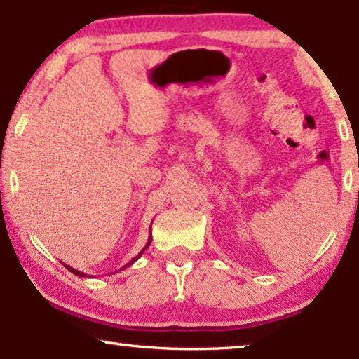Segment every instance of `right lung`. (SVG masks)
I'll return each instance as SVG.
<instances>
[{
  "instance_id": "1",
  "label": "right lung",
  "mask_w": 359,
  "mask_h": 359,
  "mask_svg": "<svg viewBox=\"0 0 359 359\" xmlns=\"http://www.w3.org/2000/svg\"><path fill=\"white\" fill-rule=\"evenodd\" d=\"M151 241H152V235H151V233H149V240H147V243H146V246H144V248H142V251L140 252V255H137L136 257H133V259H131L130 262H128V264H126V266H123V267H121V269H118L116 272H119V271H123V269H126V267H130V266L133 264V262H136L137 259H140V257L142 256V252H144V251L147 250V248H149V245H151ZM65 267H67V269H69L70 272H74V274H75V276H79V277H92V276H88V274H83V272H82V271H76V269H74V267H70V266H67V264H65ZM111 274H114V272H111Z\"/></svg>"
}]
</instances>
